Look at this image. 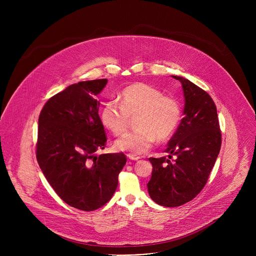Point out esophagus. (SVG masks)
I'll return each mask as SVG.
<instances>
[{
    "mask_svg": "<svg viewBox=\"0 0 256 256\" xmlns=\"http://www.w3.org/2000/svg\"><path fill=\"white\" fill-rule=\"evenodd\" d=\"M128 159H130V160H132V161H138V160L140 159V157L136 156V155H132V154H128Z\"/></svg>",
    "mask_w": 256,
    "mask_h": 256,
    "instance_id": "obj_1",
    "label": "esophagus"
}]
</instances>
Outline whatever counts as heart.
<instances>
[{"label":"heart","instance_id":"b5f03b06","mask_svg":"<svg viewBox=\"0 0 256 256\" xmlns=\"http://www.w3.org/2000/svg\"><path fill=\"white\" fill-rule=\"evenodd\" d=\"M122 106L110 101L100 112L103 126L116 136L124 134L128 126V116L138 114L136 130L118 140L116 149L132 155L147 153L157 142L168 140L181 120V106L171 97L165 96L156 87L146 83H134L120 94Z\"/></svg>","mask_w":256,"mask_h":256}]
</instances>
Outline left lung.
I'll use <instances>...</instances> for the list:
<instances>
[{
  "instance_id": "8db88e82",
  "label": "left lung",
  "mask_w": 256,
  "mask_h": 256,
  "mask_svg": "<svg viewBox=\"0 0 256 256\" xmlns=\"http://www.w3.org/2000/svg\"><path fill=\"white\" fill-rule=\"evenodd\" d=\"M181 83L184 96V116L169 140L168 158H150L152 177L148 182L151 198L172 208L194 198L206 186L221 149V132L212 97L190 80L172 76ZM173 156L175 160H171Z\"/></svg>"
}]
</instances>
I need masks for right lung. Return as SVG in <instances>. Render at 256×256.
I'll return each mask as SVG.
<instances>
[{
  "label": "right lung",
  "mask_w": 256,
  "mask_h": 256,
  "mask_svg": "<svg viewBox=\"0 0 256 256\" xmlns=\"http://www.w3.org/2000/svg\"><path fill=\"white\" fill-rule=\"evenodd\" d=\"M107 79L79 82L52 96L40 114L36 159L48 184L68 206L94 210L110 200L124 153L101 154L106 136L96 96Z\"/></svg>",
  "instance_id": "obj_1"
}]
</instances>
